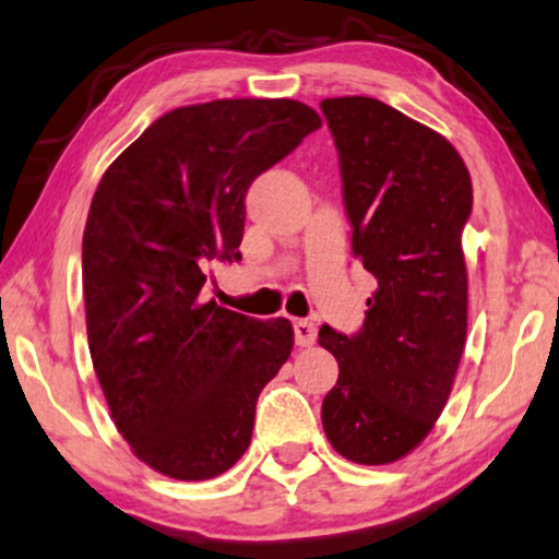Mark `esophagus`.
<instances>
[{"instance_id": "1", "label": "esophagus", "mask_w": 559, "mask_h": 559, "mask_svg": "<svg viewBox=\"0 0 559 559\" xmlns=\"http://www.w3.org/2000/svg\"><path fill=\"white\" fill-rule=\"evenodd\" d=\"M294 336H296L298 347H311V344L317 342V326H313L311 321H306V319H296L294 321Z\"/></svg>"}]
</instances>
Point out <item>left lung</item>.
Here are the masks:
<instances>
[{
  "instance_id": "1",
  "label": "left lung",
  "mask_w": 559,
  "mask_h": 559,
  "mask_svg": "<svg viewBox=\"0 0 559 559\" xmlns=\"http://www.w3.org/2000/svg\"><path fill=\"white\" fill-rule=\"evenodd\" d=\"M342 171L352 250L377 281L355 334L319 329L340 361L321 423L336 453L380 466L411 453L443 411L466 342L461 233L474 187L459 152L377 98L321 100Z\"/></svg>"
}]
</instances>
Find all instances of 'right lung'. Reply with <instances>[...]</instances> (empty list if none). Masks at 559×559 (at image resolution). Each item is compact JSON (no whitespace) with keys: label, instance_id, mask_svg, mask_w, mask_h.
Instances as JSON below:
<instances>
[{"label":"right lung","instance_id":"add662e5","mask_svg":"<svg viewBox=\"0 0 559 559\" xmlns=\"http://www.w3.org/2000/svg\"><path fill=\"white\" fill-rule=\"evenodd\" d=\"M321 126L290 98L185 106L106 169L83 233L88 347L119 433L164 476L225 474L294 349L288 319L202 301L212 261H240L255 177Z\"/></svg>","mask_w":559,"mask_h":559}]
</instances>
